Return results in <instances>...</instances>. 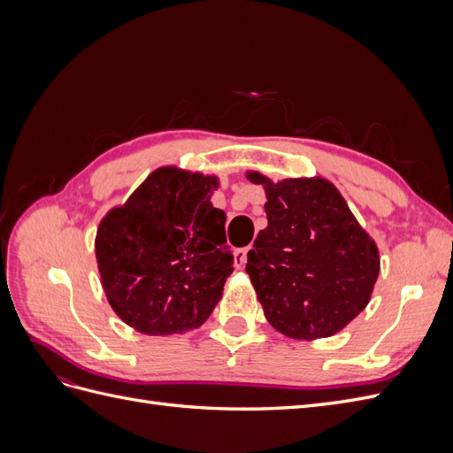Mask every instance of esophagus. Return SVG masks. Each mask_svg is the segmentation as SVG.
<instances>
[{
    "label": "esophagus",
    "instance_id": "1",
    "mask_svg": "<svg viewBox=\"0 0 453 453\" xmlns=\"http://www.w3.org/2000/svg\"><path fill=\"white\" fill-rule=\"evenodd\" d=\"M250 250H251V245H250V248H240V250H236L234 260H236V266H238V268H243L245 263H248V253H250Z\"/></svg>",
    "mask_w": 453,
    "mask_h": 453
}]
</instances>
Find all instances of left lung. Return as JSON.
<instances>
[{"instance_id": "left-lung-1", "label": "left lung", "mask_w": 453, "mask_h": 453, "mask_svg": "<svg viewBox=\"0 0 453 453\" xmlns=\"http://www.w3.org/2000/svg\"><path fill=\"white\" fill-rule=\"evenodd\" d=\"M266 190L268 226L248 253L250 273L268 323L295 340L326 338L366 308L380 273L374 240L338 188L321 177L273 183L248 172Z\"/></svg>"}]
</instances>
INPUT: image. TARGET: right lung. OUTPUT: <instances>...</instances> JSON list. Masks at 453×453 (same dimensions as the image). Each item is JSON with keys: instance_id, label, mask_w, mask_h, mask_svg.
<instances>
[{"instance_id": "obj_1", "label": "right lung", "mask_w": 453, "mask_h": 453, "mask_svg": "<svg viewBox=\"0 0 453 453\" xmlns=\"http://www.w3.org/2000/svg\"><path fill=\"white\" fill-rule=\"evenodd\" d=\"M213 175L155 170L109 211L96 232L102 287L115 313L138 333L166 336L210 318L232 273Z\"/></svg>"}]
</instances>
